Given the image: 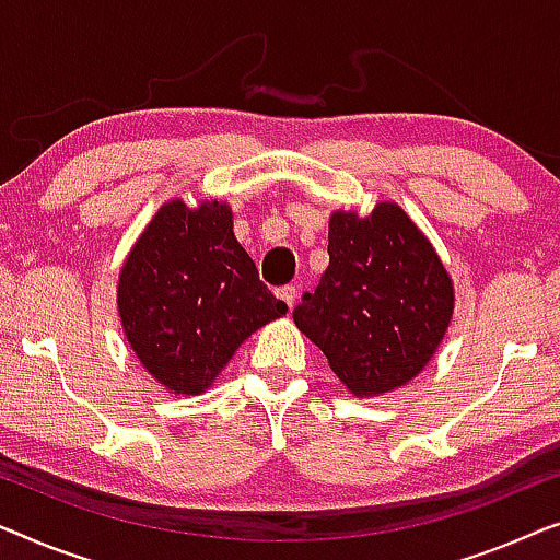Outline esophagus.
Instances as JSON below:
<instances>
[{
	"instance_id": "esophagus-1",
	"label": "esophagus",
	"mask_w": 560,
	"mask_h": 560,
	"mask_svg": "<svg viewBox=\"0 0 560 560\" xmlns=\"http://www.w3.org/2000/svg\"><path fill=\"white\" fill-rule=\"evenodd\" d=\"M277 296L281 299L283 304L289 306V310H294V302H296V289H294V287H281V289L277 291Z\"/></svg>"
}]
</instances>
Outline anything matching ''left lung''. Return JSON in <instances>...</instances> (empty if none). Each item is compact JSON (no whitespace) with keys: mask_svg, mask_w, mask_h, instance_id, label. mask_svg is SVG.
I'll list each match as a JSON object with an SVG mask.
<instances>
[{"mask_svg":"<svg viewBox=\"0 0 560 560\" xmlns=\"http://www.w3.org/2000/svg\"><path fill=\"white\" fill-rule=\"evenodd\" d=\"M329 266L302 296L294 325L358 398L396 390L427 368L454 312V287L404 208L329 218Z\"/></svg>","mask_w":560,"mask_h":560,"instance_id":"1","label":"left lung"}]
</instances>
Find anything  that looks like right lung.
I'll list each match as a JSON object with an SVG mask.
<instances>
[{
    "mask_svg": "<svg viewBox=\"0 0 560 560\" xmlns=\"http://www.w3.org/2000/svg\"><path fill=\"white\" fill-rule=\"evenodd\" d=\"M119 314L131 350L167 390L198 396L243 340L289 306L258 279L233 235L225 202H164L119 273Z\"/></svg>",
    "mask_w": 560,
    "mask_h": 560,
    "instance_id": "right-lung-1",
    "label": "right lung"
}]
</instances>
